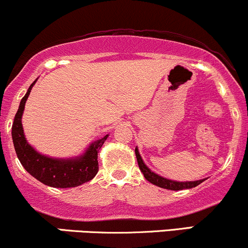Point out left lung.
<instances>
[{
  "label": "left lung",
  "mask_w": 248,
  "mask_h": 248,
  "mask_svg": "<svg viewBox=\"0 0 248 248\" xmlns=\"http://www.w3.org/2000/svg\"><path fill=\"white\" fill-rule=\"evenodd\" d=\"M135 154H136V158H138L139 167H140L141 171L143 172L144 178H146L147 181H149L150 183L155 184V186L160 187H163V189H168V190L191 189V187L197 186L202 183V182L205 181V179H201V181H195V182H173V181H170V179L161 177V176L156 175L155 172L150 171V169H148L146 167V164H144L143 161H142L140 154H139L138 148H135Z\"/></svg>",
  "instance_id": "1"
}]
</instances>
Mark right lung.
<instances>
[{"instance_id": "obj_1", "label": "right lung", "mask_w": 248, "mask_h": 248, "mask_svg": "<svg viewBox=\"0 0 248 248\" xmlns=\"http://www.w3.org/2000/svg\"><path fill=\"white\" fill-rule=\"evenodd\" d=\"M35 82L36 81H33L30 85L27 94L21 100L18 110L14 119L13 128H11V135H13L17 157L24 169L45 186L52 187H73L81 186L91 181L98 172V153L108 135H105L100 140L91 144L87 152L81 157L75 158V160H57V158L46 157L37 153L25 140L21 121L25 101Z\"/></svg>"}]
</instances>
